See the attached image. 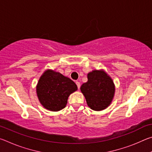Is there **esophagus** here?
I'll use <instances>...</instances> for the list:
<instances>
[{
	"mask_svg": "<svg viewBox=\"0 0 152 152\" xmlns=\"http://www.w3.org/2000/svg\"><path fill=\"white\" fill-rule=\"evenodd\" d=\"M76 85H77V86H78V88L79 89L80 88V83L79 82H76Z\"/></svg>",
	"mask_w": 152,
	"mask_h": 152,
	"instance_id": "obj_1",
	"label": "esophagus"
}]
</instances>
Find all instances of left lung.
<instances>
[{
  "mask_svg": "<svg viewBox=\"0 0 152 152\" xmlns=\"http://www.w3.org/2000/svg\"><path fill=\"white\" fill-rule=\"evenodd\" d=\"M88 81L80 87L86 103L92 110L100 111L109 106L115 96V86L104 70H94L87 74Z\"/></svg>",
  "mask_w": 152,
  "mask_h": 152,
  "instance_id": "8db88e82",
  "label": "left lung"
}]
</instances>
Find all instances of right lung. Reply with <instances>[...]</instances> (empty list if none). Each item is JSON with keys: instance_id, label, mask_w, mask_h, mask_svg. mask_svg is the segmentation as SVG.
Returning <instances> with one entry per match:
<instances>
[{"instance_id": "1", "label": "right lung", "mask_w": 152, "mask_h": 152, "mask_svg": "<svg viewBox=\"0 0 152 152\" xmlns=\"http://www.w3.org/2000/svg\"><path fill=\"white\" fill-rule=\"evenodd\" d=\"M77 89L70 78L50 69L42 74L36 86L40 103L50 111H59L65 108L69 96Z\"/></svg>"}]
</instances>
